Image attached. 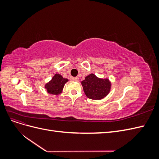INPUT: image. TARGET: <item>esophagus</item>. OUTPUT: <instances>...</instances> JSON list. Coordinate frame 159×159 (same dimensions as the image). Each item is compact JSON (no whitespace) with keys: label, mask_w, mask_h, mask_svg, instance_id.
<instances>
[{"label":"esophagus","mask_w":159,"mask_h":159,"mask_svg":"<svg viewBox=\"0 0 159 159\" xmlns=\"http://www.w3.org/2000/svg\"><path fill=\"white\" fill-rule=\"evenodd\" d=\"M72 80H75V81H78L79 80V78H78V77H74V78H72Z\"/></svg>","instance_id":"obj_1"}]
</instances>
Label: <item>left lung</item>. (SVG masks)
<instances>
[{
    "label": "left lung",
    "instance_id": "left-lung-1",
    "mask_svg": "<svg viewBox=\"0 0 159 159\" xmlns=\"http://www.w3.org/2000/svg\"><path fill=\"white\" fill-rule=\"evenodd\" d=\"M86 96L91 99H100L106 96L110 90L108 80H102L91 74L81 81Z\"/></svg>",
    "mask_w": 159,
    "mask_h": 159
}]
</instances>
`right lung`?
Here are the masks:
<instances>
[{"label": "right lung", "instance_id": "add662e5", "mask_svg": "<svg viewBox=\"0 0 159 159\" xmlns=\"http://www.w3.org/2000/svg\"><path fill=\"white\" fill-rule=\"evenodd\" d=\"M68 81V79L63 78L60 74H56L49 83H48L45 88L49 93L53 95L60 94L64 88L65 84Z\"/></svg>", "mask_w": 159, "mask_h": 159}]
</instances>
